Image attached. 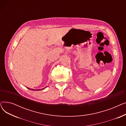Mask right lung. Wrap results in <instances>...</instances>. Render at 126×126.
Wrapping results in <instances>:
<instances>
[{"instance_id":"right-lung-1","label":"right lung","mask_w":126,"mask_h":126,"mask_svg":"<svg viewBox=\"0 0 126 126\" xmlns=\"http://www.w3.org/2000/svg\"><path fill=\"white\" fill-rule=\"evenodd\" d=\"M46 87H45V88H46ZM28 89H29L30 90H35V91H37V90H40V89H31V88H28ZM44 88H43L42 89H43Z\"/></svg>"}]
</instances>
